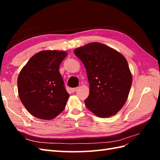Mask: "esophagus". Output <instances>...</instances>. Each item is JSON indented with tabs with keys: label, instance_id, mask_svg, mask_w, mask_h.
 <instances>
[{
	"label": "esophagus",
	"instance_id": "1",
	"mask_svg": "<svg viewBox=\"0 0 160 160\" xmlns=\"http://www.w3.org/2000/svg\"><path fill=\"white\" fill-rule=\"evenodd\" d=\"M78 87L72 88V89H71V91H72V92H75V91H76L78 90Z\"/></svg>",
	"mask_w": 160,
	"mask_h": 160
}]
</instances>
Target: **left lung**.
Wrapping results in <instances>:
<instances>
[{"mask_svg": "<svg viewBox=\"0 0 160 160\" xmlns=\"http://www.w3.org/2000/svg\"><path fill=\"white\" fill-rule=\"evenodd\" d=\"M87 71L89 95L87 108L100 118L115 115L127 101L132 75L124 56L100 42H91L74 50Z\"/></svg>", "mask_w": 160, "mask_h": 160, "instance_id": "obj_1", "label": "left lung"}]
</instances>
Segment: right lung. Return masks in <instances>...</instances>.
Returning a JSON list of instances; mask_svg holds the SVG:
<instances>
[{"mask_svg": "<svg viewBox=\"0 0 160 160\" xmlns=\"http://www.w3.org/2000/svg\"><path fill=\"white\" fill-rule=\"evenodd\" d=\"M67 55L62 51H42L20 71L17 81L19 98L29 113L37 118L52 120L65 108L69 94L59 67Z\"/></svg>", "mask_w": 160, "mask_h": 160, "instance_id": "add662e5", "label": "right lung"}]
</instances>
